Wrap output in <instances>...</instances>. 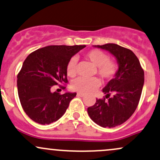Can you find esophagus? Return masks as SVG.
I'll list each match as a JSON object with an SVG mask.
<instances>
[{
  "label": "esophagus",
  "mask_w": 160,
  "mask_h": 160,
  "mask_svg": "<svg viewBox=\"0 0 160 160\" xmlns=\"http://www.w3.org/2000/svg\"><path fill=\"white\" fill-rule=\"evenodd\" d=\"M77 96H80V97H83V96H85V95L83 94V93H80V92H78V93H77Z\"/></svg>",
  "instance_id": "34e87169"
}]
</instances>
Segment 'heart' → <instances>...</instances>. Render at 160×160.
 <instances>
[{"instance_id":"heart-1","label":"heart","mask_w":160,"mask_h":160,"mask_svg":"<svg viewBox=\"0 0 160 160\" xmlns=\"http://www.w3.org/2000/svg\"><path fill=\"white\" fill-rule=\"evenodd\" d=\"M85 57L96 67V73L102 80H108L115 76L118 70V65L115 61L108 59L105 52L98 49H94L87 52ZM77 60L75 58L68 61L67 64V74L68 77L76 76ZM99 86V80L96 77L83 78L80 77L73 80L71 83V88L80 93H88L92 92Z\"/></svg>"}]
</instances>
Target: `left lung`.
Returning <instances> with one entry per match:
<instances>
[{"mask_svg": "<svg viewBox=\"0 0 160 160\" xmlns=\"http://www.w3.org/2000/svg\"><path fill=\"white\" fill-rule=\"evenodd\" d=\"M93 47L112 54L118 68L114 78L102 89L108 99H96L94 106L87 108V112L98 125L114 128L125 122L136 110L144 83V72L137 56L130 49L114 43ZM110 94H112L111 98Z\"/></svg>", "mask_w": 160, "mask_h": 160, "instance_id": "8db88e82", "label": "left lung"}]
</instances>
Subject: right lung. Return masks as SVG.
Instances as JSON below:
<instances>
[{"label":"right lung","instance_id":"1","mask_svg":"<svg viewBox=\"0 0 160 160\" xmlns=\"http://www.w3.org/2000/svg\"><path fill=\"white\" fill-rule=\"evenodd\" d=\"M85 47L49 45L33 52L24 61L17 76V90L24 112L35 122L49 124L65 113L77 93L60 95L51 88L68 83L67 64Z\"/></svg>","mask_w":160,"mask_h":160}]
</instances>
